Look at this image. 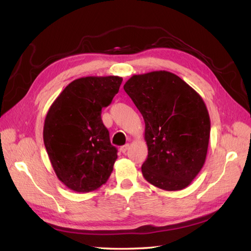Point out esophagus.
<instances>
[{"instance_id": "obj_1", "label": "esophagus", "mask_w": 251, "mask_h": 251, "mask_svg": "<svg viewBox=\"0 0 251 251\" xmlns=\"http://www.w3.org/2000/svg\"><path fill=\"white\" fill-rule=\"evenodd\" d=\"M128 148H129V145H125V146H123V147H121V149H120V151L122 152V153H126V151L128 150Z\"/></svg>"}]
</instances>
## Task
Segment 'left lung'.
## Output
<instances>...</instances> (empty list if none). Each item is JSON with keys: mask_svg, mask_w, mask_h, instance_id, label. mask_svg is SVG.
I'll return each mask as SVG.
<instances>
[{"mask_svg": "<svg viewBox=\"0 0 251 251\" xmlns=\"http://www.w3.org/2000/svg\"><path fill=\"white\" fill-rule=\"evenodd\" d=\"M124 90L146 124L148 157L143 177L166 191L186 188L205 164L210 119L204 100L167 71L131 76Z\"/></svg>", "mask_w": 251, "mask_h": 251, "instance_id": "obj_1", "label": "left lung"}]
</instances>
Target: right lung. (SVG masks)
Returning a JSON list of instances; mask_svg holds the SVG:
<instances>
[{
    "instance_id": "add662e5",
    "label": "right lung",
    "mask_w": 251,
    "mask_h": 251,
    "mask_svg": "<svg viewBox=\"0 0 251 251\" xmlns=\"http://www.w3.org/2000/svg\"><path fill=\"white\" fill-rule=\"evenodd\" d=\"M120 76H87L71 82L47 112L43 139L58 179L87 193L106 182L117 158L101 110L119 93Z\"/></svg>"
}]
</instances>
